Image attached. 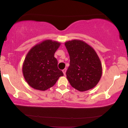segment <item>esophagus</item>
<instances>
[{
	"mask_svg": "<svg viewBox=\"0 0 128 128\" xmlns=\"http://www.w3.org/2000/svg\"><path fill=\"white\" fill-rule=\"evenodd\" d=\"M66 70H67V68H64V69H63L62 70V72H63V73H64V75H65L66 74Z\"/></svg>",
	"mask_w": 128,
	"mask_h": 128,
	"instance_id": "1",
	"label": "esophagus"
}]
</instances>
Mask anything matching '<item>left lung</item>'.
<instances>
[{
    "mask_svg": "<svg viewBox=\"0 0 128 128\" xmlns=\"http://www.w3.org/2000/svg\"><path fill=\"white\" fill-rule=\"evenodd\" d=\"M70 56L66 76L69 83L79 92L94 87L102 74V64L93 48L84 42L73 40L65 42Z\"/></svg>",
    "mask_w": 128,
    "mask_h": 128,
    "instance_id": "1",
    "label": "left lung"
}]
</instances>
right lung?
I'll return each mask as SVG.
<instances>
[{
  "label": "right lung",
  "instance_id": "obj_1",
  "mask_svg": "<svg viewBox=\"0 0 128 128\" xmlns=\"http://www.w3.org/2000/svg\"><path fill=\"white\" fill-rule=\"evenodd\" d=\"M60 44L58 42L47 40L34 46L26 55L22 71L26 81L33 88L46 90L64 75L54 57Z\"/></svg>",
  "mask_w": 128,
  "mask_h": 128
}]
</instances>
